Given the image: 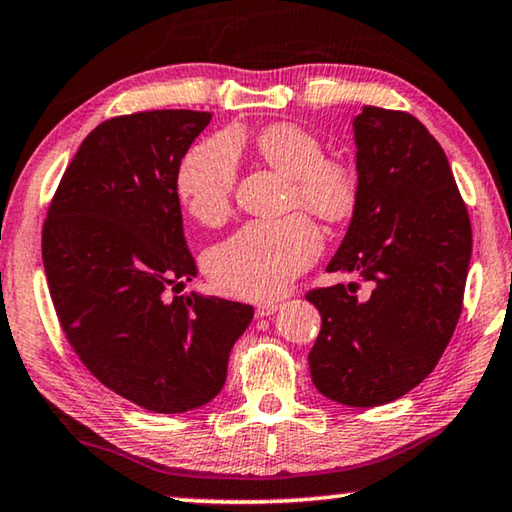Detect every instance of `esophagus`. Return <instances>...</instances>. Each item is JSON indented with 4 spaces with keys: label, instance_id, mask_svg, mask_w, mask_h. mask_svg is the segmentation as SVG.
<instances>
[{
    "label": "esophagus",
    "instance_id": "34e87169",
    "mask_svg": "<svg viewBox=\"0 0 512 512\" xmlns=\"http://www.w3.org/2000/svg\"><path fill=\"white\" fill-rule=\"evenodd\" d=\"M278 308H280L278 303H259L257 310H255V315H257V317H269V315H273V312H276Z\"/></svg>",
    "mask_w": 512,
    "mask_h": 512
}]
</instances>
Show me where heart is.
<instances>
[{
  "instance_id": "b5f03b06",
  "label": "heart",
  "mask_w": 512,
  "mask_h": 512,
  "mask_svg": "<svg viewBox=\"0 0 512 512\" xmlns=\"http://www.w3.org/2000/svg\"><path fill=\"white\" fill-rule=\"evenodd\" d=\"M257 156L287 177L289 204L326 223H340L356 207L358 181L352 167L326 158L324 144L308 128L271 124L253 137ZM236 154L227 137H211L186 151L174 174L181 207L197 223L216 225L232 209ZM322 250L317 225L296 211L280 220H253L213 246L204 266L225 294L266 299L285 289Z\"/></svg>"
}]
</instances>
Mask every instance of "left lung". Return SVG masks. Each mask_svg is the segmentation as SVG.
Here are the masks:
<instances>
[{"mask_svg":"<svg viewBox=\"0 0 512 512\" xmlns=\"http://www.w3.org/2000/svg\"><path fill=\"white\" fill-rule=\"evenodd\" d=\"M358 197L326 271L372 282L305 294L322 315L308 354L312 384L347 407H379L430 375L457 326L471 259V223L451 165L407 112L365 105L354 119Z\"/></svg>","mask_w":512,"mask_h":512,"instance_id":"left-lung-1","label":"left lung"}]
</instances>
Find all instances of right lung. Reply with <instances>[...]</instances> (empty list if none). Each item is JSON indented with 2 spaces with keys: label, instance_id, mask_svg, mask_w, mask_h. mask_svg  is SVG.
<instances>
[{
  "label": "right lung",
  "instance_id": "right-lung-1",
  "mask_svg": "<svg viewBox=\"0 0 512 512\" xmlns=\"http://www.w3.org/2000/svg\"><path fill=\"white\" fill-rule=\"evenodd\" d=\"M211 112L151 110L98 124L43 225V266L68 342L103 386L156 414L220 393L253 305L167 287L197 276L174 174Z\"/></svg>",
  "mask_w": 512,
  "mask_h": 512
}]
</instances>
